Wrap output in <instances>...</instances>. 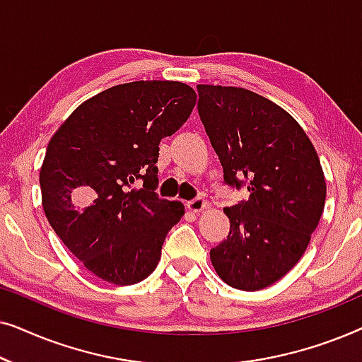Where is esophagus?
<instances>
[{"label":"esophagus","mask_w":362,"mask_h":362,"mask_svg":"<svg viewBox=\"0 0 362 362\" xmlns=\"http://www.w3.org/2000/svg\"><path fill=\"white\" fill-rule=\"evenodd\" d=\"M186 207L191 212H196V214H197V212L207 209V201L202 199V197H196V199H192V201L187 202Z\"/></svg>","instance_id":"esophagus-1"}]
</instances>
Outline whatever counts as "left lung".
I'll return each instance as SVG.
<instances>
[{
  "instance_id": "obj_1",
  "label": "left lung",
  "mask_w": 362,
  "mask_h": 362,
  "mask_svg": "<svg viewBox=\"0 0 362 362\" xmlns=\"http://www.w3.org/2000/svg\"><path fill=\"white\" fill-rule=\"evenodd\" d=\"M197 110L227 185L250 196L226 207L230 230L211 249L217 275L255 291L298 264L321 219L326 181L300 123L275 102L242 87L199 83Z\"/></svg>"
}]
</instances>
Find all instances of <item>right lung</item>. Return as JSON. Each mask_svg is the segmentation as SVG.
<instances>
[{
  "label": "right lung",
  "instance_id": "obj_1",
  "mask_svg": "<svg viewBox=\"0 0 362 362\" xmlns=\"http://www.w3.org/2000/svg\"><path fill=\"white\" fill-rule=\"evenodd\" d=\"M196 98L182 82L120 83L81 103L49 141L39 171L44 214L100 280H145L185 216L181 201L155 192L158 145L185 125Z\"/></svg>",
  "mask_w": 362,
  "mask_h": 362
}]
</instances>
